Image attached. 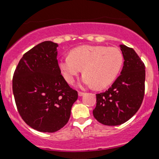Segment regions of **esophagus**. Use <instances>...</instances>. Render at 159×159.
<instances>
[{
	"instance_id": "esophagus-1",
	"label": "esophagus",
	"mask_w": 159,
	"mask_h": 159,
	"mask_svg": "<svg viewBox=\"0 0 159 159\" xmlns=\"http://www.w3.org/2000/svg\"><path fill=\"white\" fill-rule=\"evenodd\" d=\"M78 96H80V97H81V96H83L85 93L83 92H78Z\"/></svg>"
}]
</instances>
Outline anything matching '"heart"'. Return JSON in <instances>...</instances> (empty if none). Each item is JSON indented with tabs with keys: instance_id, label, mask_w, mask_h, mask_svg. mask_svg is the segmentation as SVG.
<instances>
[{
	"instance_id": "b5f03b06",
	"label": "heart",
	"mask_w": 159,
	"mask_h": 159,
	"mask_svg": "<svg viewBox=\"0 0 159 159\" xmlns=\"http://www.w3.org/2000/svg\"><path fill=\"white\" fill-rule=\"evenodd\" d=\"M123 63V54L117 48L85 45L72 49L69 56L61 58L58 66L69 84L73 83L75 77L83 69L84 75L79 86L101 89L114 81Z\"/></svg>"
}]
</instances>
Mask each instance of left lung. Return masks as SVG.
<instances>
[{"label":"left lung","instance_id":"8db88e82","mask_svg":"<svg viewBox=\"0 0 159 159\" xmlns=\"http://www.w3.org/2000/svg\"><path fill=\"white\" fill-rule=\"evenodd\" d=\"M123 67L107 90L96 94L94 117L105 125H121L140 108L145 90V66L133 48L120 45Z\"/></svg>","mask_w":159,"mask_h":159}]
</instances>
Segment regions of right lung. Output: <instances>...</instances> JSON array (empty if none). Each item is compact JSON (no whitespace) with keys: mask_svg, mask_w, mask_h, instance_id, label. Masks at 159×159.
Listing matches in <instances>:
<instances>
[{"mask_svg":"<svg viewBox=\"0 0 159 159\" xmlns=\"http://www.w3.org/2000/svg\"><path fill=\"white\" fill-rule=\"evenodd\" d=\"M58 44L45 41L25 53L16 67L12 91L17 109L29 126L55 132L68 123L77 91L65 81L58 66Z\"/></svg>","mask_w":159,"mask_h":159,"instance_id":"1","label":"right lung"}]
</instances>
